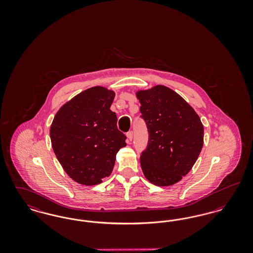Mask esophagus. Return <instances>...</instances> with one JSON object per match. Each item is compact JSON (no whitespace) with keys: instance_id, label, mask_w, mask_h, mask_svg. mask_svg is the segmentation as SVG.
<instances>
[{"instance_id":"obj_1","label":"esophagus","mask_w":253,"mask_h":253,"mask_svg":"<svg viewBox=\"0 0 253 253\" xmlns=\"http://www.w3.org/2000/svg\"><path fill=\"white\" fill-rule=\"evenodd\" d=\"M126 136H127V139H128L129 142L132 141V136H133V133H132V131L127 132V133H126Z\"/></svg>"}]
</instances>
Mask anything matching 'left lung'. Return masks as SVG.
Listing matches in <instances>:
<instances>
[{"label": "left lung", "mask_w": 253, "mask_h": 253, "mask_svg": "<svg viewBox=\"0 0 253 253\" xmlns=\"http://www.w3.org/2000/svg\"><path fill=\"white\" fill-rule=\"evenodd\" d=\"M149 142L140 157L145 177L158 187L188 174L204 144V127L194 109L176 92L156 85L136 93Z\"/></svg>", "instance_id": "1"}]
</instances>
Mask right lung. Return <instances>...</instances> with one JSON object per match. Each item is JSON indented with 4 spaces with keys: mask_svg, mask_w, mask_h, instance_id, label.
<instances>
[{
    "mask_svg": "<svg viewBox=\"0 0 253 253\" xmlns=\"http://www.w3.org/2000/svg\"><path fill=\"white\" fill-rule=\"evenodd\" d=\"M115 92L102 86L86 89L64 103L50 126L53 151L70 178L94 186L112 173L116 156L126 146L116 113Z\"/></svg>",
    "mask_w": 253,
    "mask_h": 253,
    "instance_id": "add662e5",
    "label": "right lung"
}]
</instances>
